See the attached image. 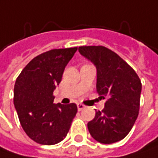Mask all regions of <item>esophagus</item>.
Listing matches in <instances>:
<instances>
[{"label": "esophagus", "mask_w": 158, "mask_h": 158, "mask_svg": "<svg viewBox=\"0 0 158 158\" xmlns=\"http://www.w3.org/2000/svg\"><path fill=\"white\" fill-rule=\"evenodd\" d=\"M85 105H84V104H81V103H78V104H77V109H78V110H79V111H81V110H84V109H85Z\"/></svg>", "instance_id": "obj_1"}]
</instances>
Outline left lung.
I'll use <instances>...</instances> for the list:
<instances>
[{"label": "left lung", "mask_w": 158, "mask_h": 158, "mask_svg": "<svg viewBox=\"0 0 158 158\" xmlns=\"http://www.w3.org/2000/svg\"><path fill=\"white\" fill-rule=\"evenodd\" d=\"M79 52L97 68L96 89L106 99L102 110L87 124L92 137L100 143L123 139L139 115L141 81L137 73L115 52L103 46L79 47Z\"/></svg>", "instance_id": "obj_1"}]
</instances>
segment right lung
<instances>
[{"label":"right lung","instance_id":"add662e5","mask_svg":"<svg viewBox=\"0 0 158 158\" xmlns=\"http://www.w3.org/2000/svg\"><path fill=\"white\" fill-rule=\"evenodd\" d=\"M77 48L51 49L34 57L19 74L13 102L22 129L41 145H55L67 135L76 115L75 103L55 104L53 94Z\"/></svg>","mask_w":158,"mask_h":158}]
</instances>
